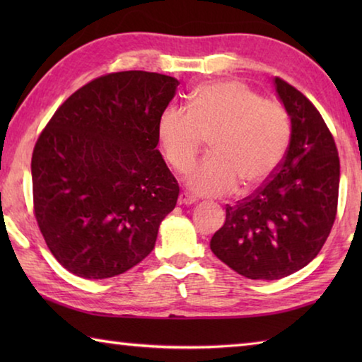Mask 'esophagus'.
<instances>
[{
  "label": "esophagus",
  "instance_id": "esophagus-1",
  "mask_svg": "<svg viewBox=\"0 0 362 362\" xmlns=\"http://www.w3.org/2000/svg\"><path fill=\"white\" fill-rule=\"evenodd\" d=\"M179 203L180 204H185V206H189V204H194L196 203V198L194 196H192L187 192H182L180 196H179Z\"/></svg>",
  "mask_w": 362,
  "mask_h": 362
}]
</instances>
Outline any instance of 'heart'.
<instances>
[{"label": "heart", "mask_w": 362, "mask_h": 362, "mask_svg": "<svg viewBox=\"0 0 362 362\" xmlns=\"http://www.w3.org/2000/svg\"><path fill=\"white\" fill-rule=\"evenodd\" d=\"M158 139L175 170L188 169L204 139L211 156L187 173L196 194L217 196L240 185L250 192L269 180L286 155L291 118L283 103L265 100L241 81H216L196 88L188 108L169 105L158 118Z\"/></svg>", "instance_id": "obj_1"}]
</instances>
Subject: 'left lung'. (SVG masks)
Returning <instances> with one entry per match:
<instances>
[{"label": "left lung", "mask_w": 362, "mask_h": 362, "mask_svg": "<svg viewBox=\"0 0 362 362\" xmlns=\"http://www.w3.org/2000/svg\"><path fill=\"white\" fill-rule=\"evenodd\" d=\"M291 116V142L269 180L226 204V218L214 233L211 250L241 276L281 279L315 259L337 216L340 159L321 113L284 79L274 78Z\"/></svg>", "instance_id": "obj_1"}]
</instances>
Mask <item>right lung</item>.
Masks as SVG:
<instances>
[{"mask_svg": "<svg viewBox=\"0 0 362 362\" xmlns=\"http://www.w3.org/2000/svg\"><path fill=\"white\" fill-rule=\"evenodd\" d=\"M175 78L142 70L93 79L60 105L32 155L33 212L70 273L113 278L155 247L179 183L156 150Z\"/></svg>", "mask_w": 362, "mask_h": 362, "instance_id": "right-lung-1", "label": "right lung"}]
</instances>
